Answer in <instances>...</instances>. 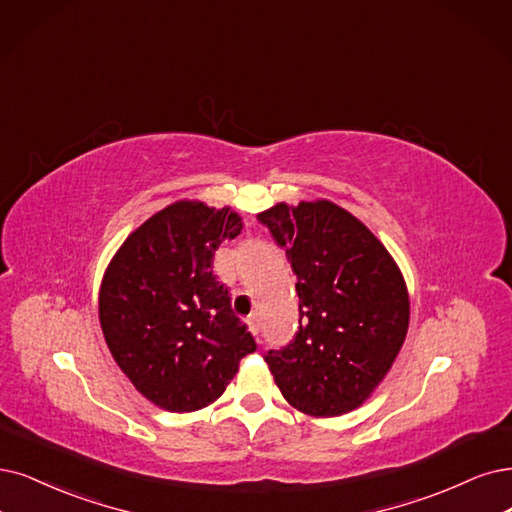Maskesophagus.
<instances>
[{
    "mask_svg": "<svg viewBox=\"0 0 512 512\" xmlns=\"http://www.w3.org/2000/svg\"><path fill=\"white\" fill-rule=\"evenodd\" d=\"M249 331H251L253 335L259 333V318H257V316H251V318H249Z\"/></svg>",
    "mask_w": 512,
    "mask_h": 512,
    "instance_id": "34e87169",
    "label": "esophagus"
}]
</instances>
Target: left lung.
<instances>
[{"label":"left lung","instance_id":"left-lung-1","mask_svg":"<svg viewBox=\"0 0 512 512\" xmlns=\"http://www.w3.org/2000/svg\"><path fill=\"white\" fill-rule=\"evenodd\" d=\"M297 276L299 329L263 356L282 396L314 418L361 407L409 329L405 278L365 223L329 200L280 202L257 215Z\"/></svg>","mask_w":512,"mask_h":512}]
</instances>
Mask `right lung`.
<instances>
[{
	"label": "right lung",
	"instance_id": "add662e5",
	"mask_svg": "<svg viewBox=\"0 0 512 512\" xmlns=\"http://www.w3.org/2000/svg\"><path fill=\"white\" fill-rule=\"evenodd\" d=\"M242 232L230 206L179 200L149 217L109 261L99 320L113 361L147 401L187 413L211 405L257 350L213 274L215 251Z\"/></svg>",
	"mask_w": 512,
	"mask_h": 512
}]
</instances>
